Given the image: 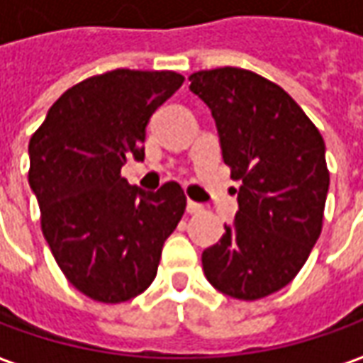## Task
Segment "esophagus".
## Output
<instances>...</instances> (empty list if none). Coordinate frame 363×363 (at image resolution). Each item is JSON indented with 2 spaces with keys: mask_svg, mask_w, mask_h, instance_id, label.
<instances>
[{
  "mask_svg": "<svg viewBox=\"0 0 363 363\" xmlns=\"http://www.w3.org/2000/svg\"><path fill=\"white\" fill-rule=\"evenodd\" d=\"M186 211H189L191 215L201 213V211H203V205H201V203H194V201H189V203H186Z\"/></svg>",
  "mask_w": 363,
  "mask_h": 363,
  "instance_id": "obj_1",
  "label": "esophagus"
}]
</instances>
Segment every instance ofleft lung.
Listing matches in <instances>:
<instances>
[{"mask_svg":"<svg viewBox=\"0 0 363 363\" xmlns=\"http://www.w3.org/2000/svg\"><path fill=\"white\" fill-rule=\"evenodd\" d=\"M189 80L241 182L235 223L203 251V271L220 294L255 301L294 281L318 243L330 189L325 143L281 86L251 69H201Z\"/></svg>","mask_w":363,"mask_h":363,"instance_id":"1","label":"left lung"}]
</instances>
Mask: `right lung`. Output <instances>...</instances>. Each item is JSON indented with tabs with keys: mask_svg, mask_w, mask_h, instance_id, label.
Wrapping results in <instances>:
<instances>
[{
	"mask_svg": "<svg viewBox=\"0 0 363 363\" xmlns=\"http://www.w3.org/2000/svg\"><path fill=\"white\" fill-rule=\"evenodd\" d=\"M184 82L177 72L118 68L72 86L30 138V186L57 267L80 294L122 303L157 277L162 245L186 208L181 184L157 193L120 170L144 158L146 124Z\"/></svg>",
	"mask_w": 363,
	"mask_h": 363,
	"instance_id": "1",
	"label": "right lung"
}]
</instances>
